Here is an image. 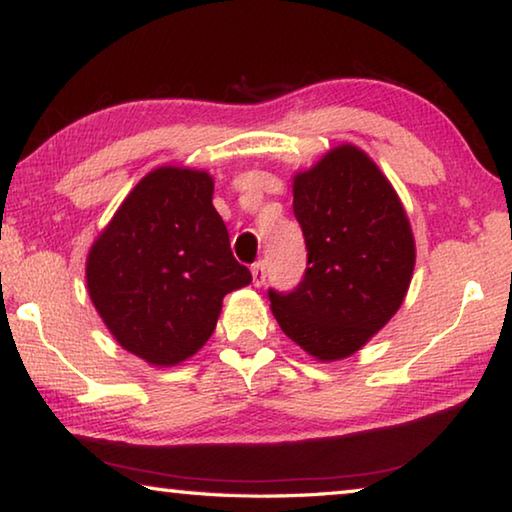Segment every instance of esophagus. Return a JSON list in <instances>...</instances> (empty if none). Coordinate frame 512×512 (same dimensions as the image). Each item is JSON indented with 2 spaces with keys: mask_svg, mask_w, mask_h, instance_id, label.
<instances>
[{
  "mask_svg": "<svg viewBox=\"0 0 512 512\" xmlns=\"http://www.w3.org/2000/svg\"><path fill=\"white\" fill-rule=\"evenodd\" d=\"M250 271H253V284H255V287H262V284L266 282V264L264 262H255Z\"/></svg>",
  "mask_w": 512,
  "mask_h": 512,
  "instance_id": "1",
  "label": "esophagus"
}]
</instances>
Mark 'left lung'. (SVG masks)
Returning a JSON list of instances; mask_svg holds the SVG:
<instances>
[{
    "label": "left lung",
    "mask_w": 512,
    "mask_h": 512,
    "mask_svg": "<svg viewBox=\"0 0 512 512\" xmlns=\"http://www.w3.org/2000/svg\"><path fill=\"white\" fill-rule=\"evenodd\" d=\"M307 271L289 293L268 289L282 332L320 361L345 359L402 307L415 241L393 185L352 144L293 178Z\"/></svg>",
    "instance_id": "1"
}]
</instances>
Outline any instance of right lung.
<instances>
[{
    "label": "right lung",
    "mask_w": 512,
    "mask_h": 512,
    "mask_svg": "<svg viewBox=\"0 0 512 512\" xmlns=\"http://www.w3.org/2000/svg\"><path fill=\"white\" fill-rule=\"evenodd\" d=\"M212 176L160 167L135 185L90 248V298L121 348L176 366L203 348L225 293L253 280L212 205Z\"/></svg>",
    "instance_id": "add662e5"
}]
</instances>
